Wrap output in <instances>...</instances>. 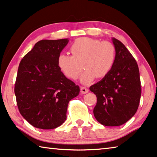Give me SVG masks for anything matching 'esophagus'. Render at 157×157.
I'll list each match as a JSON object with an SVG mask.
<instances>
[{"label":"esophagus","instance_id":"obj_1","mask_svg":"<svg viewBox=\"0 0 157 157\" xmlns=\"http://www.w3.org/2000/svg\"><path fill=\"white\" fill-rule=\"evenodd\" d=\"M80 91L82 94H85L89 92V89L87 88L84 87V86H81L80 87Z\"/></svg>","mask_w":157,"mask_h":157}]
</instances>
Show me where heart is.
<instances>
[{"instance_id":"b5f03b06","label":"heart","mask_w":157,"mask_h":157,"mask_svg":"<svg viewBox=\"0 0 157 157\" xmlns=\"http://www.w3.org/2000/svg\"><path fill=\"white\" fill-rule=\"evenodd\" d=\"M71 50L72 55L61 54L59 56L58 65L67 78L73 79L78 78L84 66L86 70L80 76L83 84L91 83L96 78H105L115 62V47L108 41L79 38L71 44Z\"/></svg>"}]
</instances>
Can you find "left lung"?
Listing matches in <instances>:
<instances>
[{"mask_svg": "<svg viewBox=\"0 0 157 157\" xmlns=\"http://www.w3.org/2000/svg\"><path fill=\"white\" fill-rule=\"evenodd\" d=\"M116 50L115 62L108 75L90 86L97 97L94 114L106 126H121L136 114L141 96L138 64L125 45L112 38Z\"/></svg>", "mask_w": 157, "mask_h": 157, "instance_id": "left-lung-1", "label": "left lung"}]
</instances>
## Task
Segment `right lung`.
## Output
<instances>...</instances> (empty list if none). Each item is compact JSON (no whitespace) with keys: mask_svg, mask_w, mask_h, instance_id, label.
<instances>
[{"mask_svg":"<svg viewBox=\"0 0 157 157\" xmlns=\"http://www.w3.org/2000/svg\"><path fill=\"white\" fill-rule=\"evenodd\" d=\"M68 41H39L19 63L14 86L17 104L22 117L36 128L61 126L69 101L79 93V86L64 75L57 61Z\"/></svg>","mask_w":157,"mask_h":157,"instance_id":"obj_1","label":"right lung"}]
</instances>
